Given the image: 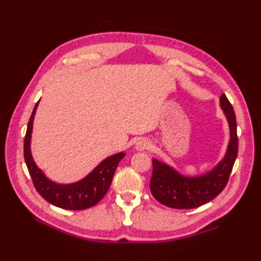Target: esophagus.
Segmentation results:
<instances>
[{
    "label": "esophagus",
    "instance_id": "obj_1",
    "mask_svg": "<svg viewBox=\"0 0 261 261\" xmlns=\"http://www.w3.org/2000/svg\"><path fill=\"white\" fill-rule=\"evenodd\" d=\"M149 147H150V142L146 139H140V140H138L136 143V149L139 151L147 150V149H149Z\"/></svg>",
    "mask_w": 261,
    "mask_h": 261
}]
</instances>
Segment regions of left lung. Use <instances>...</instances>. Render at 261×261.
Listing matches in <instances>:
<instances>
[{"label":"left lung","mask_w":261,"mask_h":261,"mask_svg":"<svg viewBox=\"0 0 261 261\" xmlns=\"http://www.w3.org/2000/svg\"><path fill=\"white\" fill-rule=\"evenodd\" d=\"M221 108L230 126V142L224 158L208 173L186 177L157 159L152 160L150 191L159 203L171 208H195L212 201L224 190L238 154L237 121L233 108L225 94L220 98Z\"/></svg>","instance_id":"obj_1"}]
</instances>
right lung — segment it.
<instances>
[{
  "label": "right lung",
  "mask_w": 261,
  "mask_h": 261,
  "mask_svg": "<svg viewBox=\"0 0 261 261\" xmlns=\"http://www.w3.org/2000/svg\"><path fill=\"white\" fill-rule=\"evenodd\" d=\"M37 107L38 103L33 109L30 120L28 122L23 145L24 160L37 192L47 202L60 208L79 211L94 206L96 203L101 201L109 191L115 169L118 167L121 159L125 156V153L119 152L103 160L85 178L77 182H73V184L63 185L49 180L45 174L37 167L30 151L32 123Z\"/></svg>",
  "instance_id": "obj_1"
}]
</instances>
